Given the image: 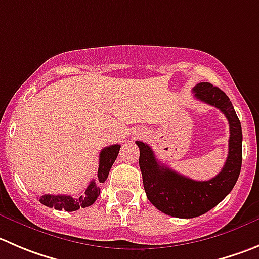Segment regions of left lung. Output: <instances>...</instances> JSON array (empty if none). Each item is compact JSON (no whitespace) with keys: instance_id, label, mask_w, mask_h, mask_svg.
<instances>
[{"instance_id":"1","label":"left lung","mask_w":259,"mask_h":259,"mask_svg":"<svg viewBox=\"0 0 259 259\" xmlns=\"http://www.w3.org/2000/svg\"><path fill=\"white\" fill-rule=\"evenodd\" d=\"M193 94L201 102L220 109L229 122L228 157L215 178L203 182L187 178L160 164L149 145L136 141L147 198L161 212L181 219L197 218L219 205L234 188L242 168V125L229 97L210 82L197 83Z\"/></svg>"}]
</instances>
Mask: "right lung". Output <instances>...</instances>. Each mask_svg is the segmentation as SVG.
<instances>
[{
  "label": "right lung",
  "instance_id": "1",
  "mask_svg": "<svg viewBox=\"0 0 259 259\" xmlns=\"http://www.w3.org/2000/svg\"><path fill=\"white\" fill-rule=\"evenodd\" d=\"M119 145H112L102 150L99 155V169H98L97 179L91 181L88 188L85 189V193L80 196H61V194H44L39 198L40 203H43L47 207H54L56 210H66L68 212L78 210L80 207L85 208L91 206L97 201L98 196L100 193V186L107 181L108 174L113 162L115 161L119 152Z\"/></svg>",
  "mask_w": 259,
  "mask_h": 259
}]
</instances>
